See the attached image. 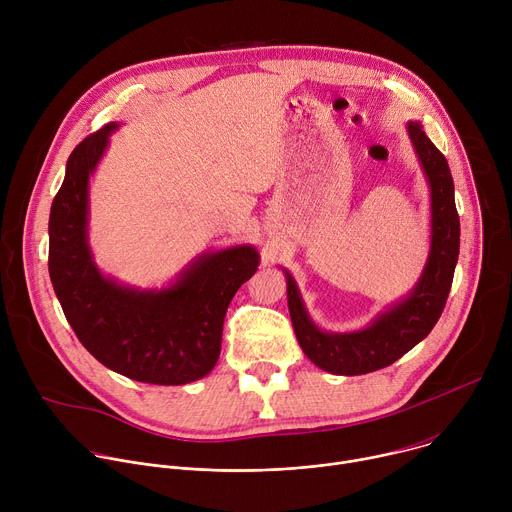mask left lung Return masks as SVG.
<instances>
[{"label":"left lung","mask_w":512,"mask_h":512,"mask_svg":"<svg viewBox=\"0 0 512 512\" xmlns=\"http://www.w3.org/2000/svg\"><path fill=\"white\" fill-rule=\"evenodd\" d=\"M407 133L431 196L429 255L409 294L381 312L367 328L326 332L314 324L296 279L283 269L296 338L316 367L332 375H367L389 367L431 332L450 296L460 255V216L454 200L452 172L448 160L425 135L419 121H409Z\"/></svg>","instance_id":"1"}]
</instances>
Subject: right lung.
Returning a JSON list of instances; mask_svg holds the SVG:
<instances>
[{"instance_id": "1", "label": "right lung", "mask_w": 512, "mask_h": 512, "mask_svg": "<svg viewBox=\"0 0 512 512\" xmlns=\"http://www.w3.org/2000/svg\"><path fill=\"white\" fill-rule=\"evenodd\" d=\"M119 123L83 139L66 162L48 221V271L81 344L107 369L152 385L206 377L221 354L223 322L237 289L259 267L251 245L202 253L160 289L103 275L89 245V180Z\"/></svg>"}]
</instances>
